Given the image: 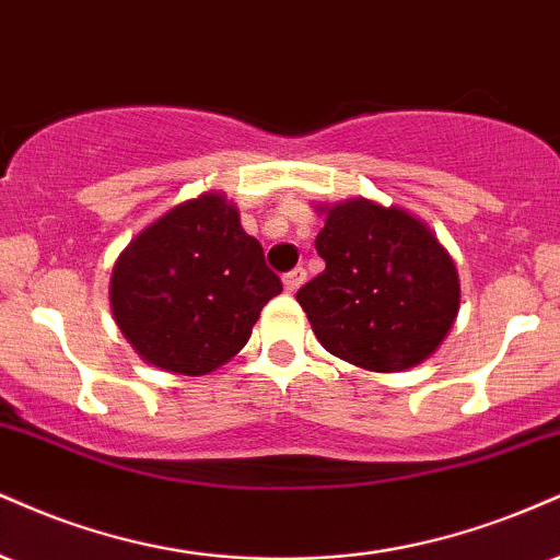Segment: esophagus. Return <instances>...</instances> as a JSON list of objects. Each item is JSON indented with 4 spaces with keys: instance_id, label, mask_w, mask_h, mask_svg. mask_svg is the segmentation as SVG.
Segmentation results:
<instances>
[{
    "instance_id": "34e87169",
    "label": "esophagus",
    "mask_w": 560,
    "mask_h": 560,
    "mask_svg": "<svg viewBox=\"0 0 560 560\" xmlns=\"http://www.w3.org/2000/svg\"><path fill=\"white\" fill-rule=\"evenodd\" d=\"M304 280H306L304 267H295L288 275H282V288H285V293H295L301 285H304Z\"/></svg>"
}]
</instances>
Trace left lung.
I'll list each match as a JSON object with an SVG mask.
<instances>
[{"mask_svg": "<svg viewBox=\"0 0 560 560\" xmlns=\"http://www.w3.org/2000/svg\"><path fill=\"white\" fill-rule=\"evenodd\" d=\"M325 272L295 301L325 351L366 372L422 364L451 332L462 304L456 265L409 209L353 196L317 203Z\"/></svg>", "mask_w": 560, "mask_h": 560, "instance_id": "8db88e82", "label": "left lung"}]
</instances>
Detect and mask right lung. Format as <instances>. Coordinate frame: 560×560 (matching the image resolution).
Masks as SVG:
<instances>
[{
  "label": "right lung",
  "mask_w": 560,
  "mask_h": 560,
  "mask_svg": "<svg viewBox=\"0 0 560 560\" xmlns=\"http://www.w3.org/2000/svg\"><path fill=\"white\" fill-rule=\"evenodd\" d=\"M282 291L261 243L222 190L188 199L143 228L112 267V317L156 370L201 377L252 338Z\"/></svg>",
  "instance_id": "right-lung-1"
}]
</instances>
